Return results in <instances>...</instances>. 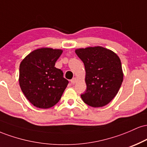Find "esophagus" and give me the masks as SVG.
<instances>
[{
    "label": "esophagus",
    "mask_w": 147,
    "mask_h": 147,
    "mask_svg": "<svg viewBox=\"0 0 147 147\" xmlns=\"http://www.w3.org/2000/svg\"><path fill=\"white\" fill-rule=\"evenodd\" d=\"M76 82H77V79H76L75 77V78L72 79L71 80H70V82H71L72 84H75L76 83Z\"/></svg>",
    "instance_id": "obj_1"
}]
</instances>
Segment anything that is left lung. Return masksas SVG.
Returning a JSON list of instances; mask_svg holds the SVG:
<instances>
[{
	"mask_svg": "<svg viewBox=\"0 0 147 147\" xmlns=\"http://www.w3.org/2000/svg\"><path fill=\"white\" fill-rule=\"evenodd\" d=\"M75 53L86 70V90L81 95L82 100L92 107L106 106L115 97L123 82L119 57L101 46L77 49Z\"/></svg>",
	"mask_w": 147,
	"mask_h": 147,
	"instance_id": "obj_1",
	"label": "left lung"
}]
</instances>
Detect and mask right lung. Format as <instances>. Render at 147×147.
Returning a JSON list of instances; mask_svg holds the SVG:
<instances>
[{
    "label": "right lung",
    "mask_w": 147,
    "mask_h": 147,
    "mask_svg": "<svg viewBox=\"0 0 147 147\" xmlns=\"http://www.w3.org/2000/svg\"><path fill=\"white\" fill-rule=\"evenodd\" d=\"M63 50L42 48L30 52L21 62L19 85L26 98L39 109H49L59 102L68 81L55 67Z\"/></svg>",
    "instance_id": "obj_1"
}]
</instances>
